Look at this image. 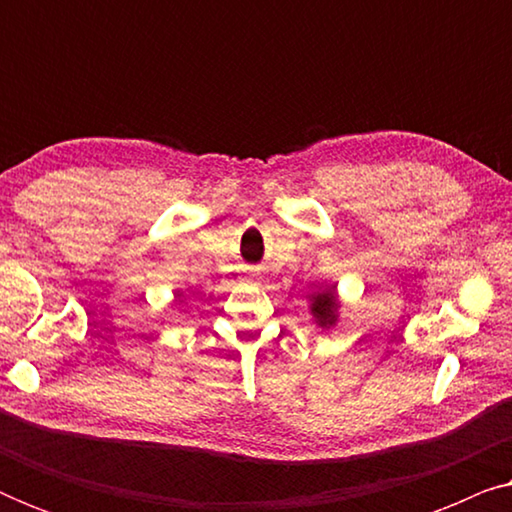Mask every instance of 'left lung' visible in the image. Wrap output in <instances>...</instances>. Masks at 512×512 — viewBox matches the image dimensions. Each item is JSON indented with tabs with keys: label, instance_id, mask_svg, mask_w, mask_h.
<instances>
[{
	"label": "left lung",
	"instance_id": "obj_1",
	"mask_svg": "<svg viewBox=\"0 0 512 512\" xmlns=\"http://www.w3.org/2000/svg\"><path fill=\"white\" fill-rule=\"evenodd\" d=\"M335 312H338V298H335V286L331 289H324L317 296L312 298V314L317 319L319 326H333L335 324Z\"/></svg>",
	"mask_w": 512,
	"mask_h": 512
}]
</instances>
